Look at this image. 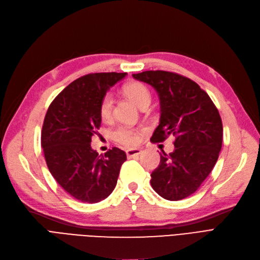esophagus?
<instances>
[{"label":"esophagus","instance_id":"1","mask_svg":"<svg viewBox=\"0 0 260 260\" xmlns=\"http://www.w3.org/2000/svg\"><path fill=\"white\" fill-rule=\"evenodd\" d=\"M141 152H142V150L140 148H132V149H128L126 151L128 158H136V157H138V155H140Z\"/></svg>","mask_w":260,"mask_h":260}]
</instances>
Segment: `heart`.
<instances>
[{"mask_svg": "<svg viewBox=\"0 0 260 260\" xmlns=\"http://www.w3.org/2000/svg\"><path fill=\"white\" fill-rule=\"evenodd\" d=\"M126 96L140 109L149 106L151 96L148 88L141 82H131L123 88ZM113 106L114 100L111 94H107L100 101L99 105V115L100 118L105 121L111 120L113 116ZM139 129H134L130 127H120L114 132V139L118 143L126 145V146H132L136 145L140 140Z\"/></svg>", "mask_w": 260, "mask_h": 260, "instance_id": "b5f03b06", "label": "heart"}]
</instances>
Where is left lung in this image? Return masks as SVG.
Wrapping results in <instances>:
<instances>
[{"label": "left lung", "mask_w": 260, "mask_h": 260, "mask_svg": "<svg viewBox=\"0 0 260 260\" xmlns=\"http://www.w3.org/2000/svg\"><path fill=\"white\" fill-rule=\"evenodd\" d=\"M158 92L160 123L150 141L175 138V149L160 153V164L151 173V186L161 197L180 201L193 194L208 177L219 158L223 141L222 119L214 103L189 78L163 70L132 75Z\"/></svg>", "instance_id": "obj_1"}]
</instances>
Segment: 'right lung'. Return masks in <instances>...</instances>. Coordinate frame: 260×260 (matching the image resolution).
I'll list each match as a JSON object with an SVG mask.
<instances>
[{
    "instance_id": "right-lung-1",
    "label": "right lung",
    "mask_w": 260,
    "mask_h": 260,
    "mask_svg": "<svg viewBox=\"0 0 260 260\" xmlns=\"http://www.w3.org/2000/svg\"><path fill=\"white\" fill-rule=\"evenodd\" d=\"M126 72H100L81 77L50 105L41 130V146L50 173L76 200L94 204L113 192L126 152L114 147L105 155L90 146L101 124L99 105Z\"/></svg>"
}]
</instances>
